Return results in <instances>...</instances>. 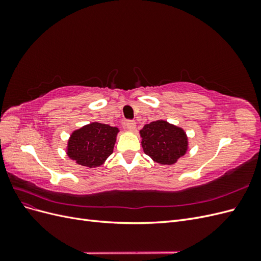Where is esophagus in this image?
I'll return each mask as SVG.
<instances>
[{"mask_svg":"<svg viewBox=\"0 0 261 261\" xmlns=\"http://www.w3.org/2000/svg\"><path fill=\"white\" fill-rule=\"evenodd\" d=\"M126 127H127L129 130H135L136 128V122L133 121V120H129L126 122Z\"/></svg>","mask_w":261,"mask_h":261,"instance_id":"esophagus-1","label":"esophagus"}]
</instances>
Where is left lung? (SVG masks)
Wrapping results in <instances>:
<instances>
[{"instance_id":"8db88e82","label":"left lung","mask_w":261,"mask_h":261,"mask_svg":"<svg viewBox=\"0 0 261 261\" xmlns=\"http://www.w3.org/2000/svg\"><path fill=\"white\" fill-rule=\"evenodd\" d=\"M140 136L145 153L162 164L175 163L187 150L184 130L165 121L145 125L140 130Z\"/></svg>"}]
</instances>
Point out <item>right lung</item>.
Returning a JSON list of instances; mask_svg holds the SVG:
<instances>
[{"mask_svg": "<svg viewBox=\"0 0 261 261\" xmlns=\"http://www.w3.org/2000/svg\"><path fill=\"white\" fill-rule=\"evenodd\" d=\"M118 129L101 123H91L75 130L68 141L67 154L84 167H98L113 152Z\"/></svg>", "mask_w": 261, "mask_h": 261, "instance_id": "add662e5", "label": "right lung"}]
</instances>
